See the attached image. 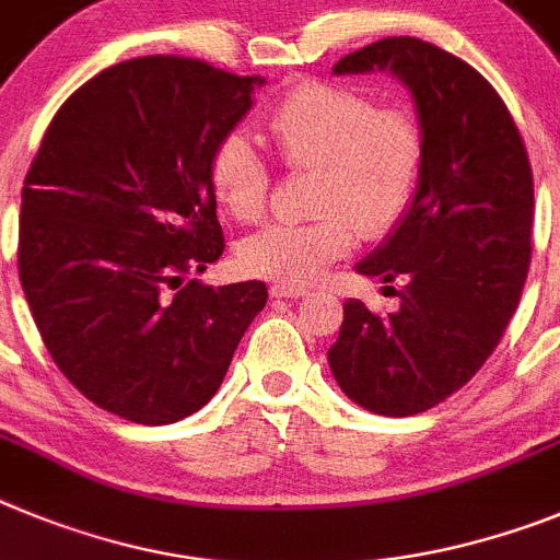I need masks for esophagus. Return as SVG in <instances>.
<instances>
[{
	"mask_svg": "<svg viewBox=\"0 0 560 560\" xmlns=\"http://www.w3.org/2000/svg\"><path fill=\"white\" fill-rule=\"evenodd\" d=\"M306 287L301 284H273L270 287V295L273 299H301V295H306Z\"/></svg>",
	"mask_w": 560,
	"mask_h": 560,
	"instance_id": "34e87169",
	"label": "esophagus"
}]
</instances>
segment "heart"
<instances>
[{"mask_svg": "<svg viewBox=\"0 0 560 560\" xmlns=\"http://www.w3.org/2000/svg\"><path fill=\"white\" fill-rule=\"evenodd\" d=\"M287 167L315 170L312 209L301 223H270L243 240L240 268L261 279L306 284L346 259L360 229L387 234L405 218L424 175V130L407 110L382 108L349 85L304 83L265 119ZM209 184L218 203L240 223L268 206L270 173L243 133L211 150Z\"/></svg>", "mask_w": 560, "mask_h": 560, "instance_id": "1", "label": "heart"}]
</instances>
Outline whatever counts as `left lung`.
<instances>
[{
  "label": "left lung",
  "mask_w": 560,
  "mask_h": 560,
  "mask_svg": "<svg viewBox=\"0 0 560 560\" xmlns=\"http://www.w3.org/2000/svg\"><path fill=\"white\" fill-rule=\"evenodd\" d=\"M390 72L424 130V175L405 218L357 273L401 279L399 312L342 304L329 349L340 390L380 416L441 405L491 357L516 312L533 229V170L511 110L466 60L399 35L357 49L335 74Z\"/></svg>",
  "instance_id": "left-lung-1"
}]
</instances>
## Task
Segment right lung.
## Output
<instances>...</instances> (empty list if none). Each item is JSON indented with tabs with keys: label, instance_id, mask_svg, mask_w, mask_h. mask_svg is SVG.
<instances>
[{
	"label": "right lung",
	"instance_id": "add662e5",
	"mask_svg": "<svg viewBox=\"0 0 560 560\" xmlns=\"http://www.w3.org/2000/svg\"><path fill=\"white\" fill-rule=\"evenodd\" d=\"M265 78L178 55L122 60L49 122L22 189L19 279L60 374L133 424L218 393L265 281L209 287L223 256L209 159Z\"/></svg>",
	"mask_w": 560,
	"mask_h": 560
}]
</instances>
